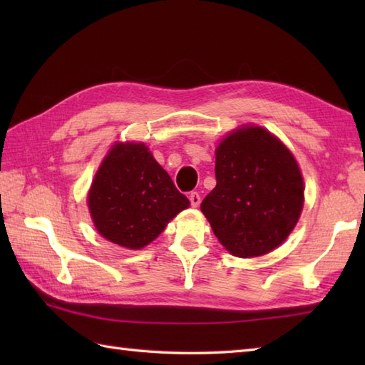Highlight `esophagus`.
<instances>
[{
  "instance_id": "34e87169",
  "label": "esophagus",
  "mask_w": 365,
  "mask_h": 365,
  "mask_svg": "<svg viewBox=\"0 0 365 365\" xmlns=\"http://www.w3.org/2000/svg\"><path fill=\"white\" fill-rule=\"evenodd\" d=\"M190 202H191L192 207H197L200 204V196H199L197 191H192L191 192V195H190Z\"/></svg>"
}]
</instances>
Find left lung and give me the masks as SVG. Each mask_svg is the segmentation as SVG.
Listing matches in <instances>:
<instances>
[{
  "label": "left lung",
  "instance_id": "8db88e82",
  "mask_svg": "<svg viewBox=\"0 0 365 365\" xmlns=\"http://www.w3.org/2000/svg\"><path fill=\"white\" fill-rule=\"evenodd\" d=\"M216 187L200 204L216 238L237 257H257L297 226L304 200L299 168L269 131L247 127L216 149Z\"/></svg>",
  "mask_w": 365,
  "mask_h": 365
}]
</instances>
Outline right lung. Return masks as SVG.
I'll return each mask as SVG.
<instances>
[{"label": "right lung", "mask_w": 365, "mask_h": 365, "mask_svg": "<svg viewBox=\"0 0 365 365\" xmlns=\"http://www.w3.org/2000/svg\"><path fill=\"white\" fill-rule=\"evenodd\" d=\"M88 205L100 235L141 250L190 200L144 144H115L97 170Z\"/></svg>", "instance_id": "right-lung-1"}]
</instances>
